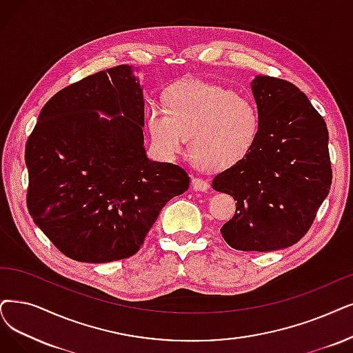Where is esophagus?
I'll return each mask as SVG.
<instances>
[{
  "label": "esophagus",
  "mask_w": 353,
  "mask_h": 353,
  "mask_svg": "<svg viewBox=\"0 0 353 353\" xmlns=\"http://www.w3.org/2000/svg\"><path fill=\"white\" fill-rule=\"evenodd\" d=\"M210 188L208 182L201 178H194L192 179V190L194 191H207Z\"/></svg>",
  "instance_id": "esophagus-1"
}]
</instances>
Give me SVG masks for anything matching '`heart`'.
Listing matches in <instances>:
<instances>
[{"label":"heart","mask_w":353,"mask_h":353,"mask_svg":"<svg viewBox=\"0 0 353 353\" xmlns=\"http://www.w3.org/2000/svg\"><path fill=\"white\" fill-rule=\"evenodd\" d=\"M146 123L163 157L184 152L190 135L192 161L208 171H224L248 158L256 146L261 114L249 98L214 83L187 79L165 92V105L150 104Z\"/></svg>","instance_id":"b5f03b06"}]
</instances>
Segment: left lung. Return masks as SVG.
<instances>
[{
  "label": "left lung",
  "mask_w": 353,
  "mask_h": 353,
  "mask_svg": "<svg viewBox=\"0 0 353 353\" xmlns=\"http://www.w3.org/2000/svg\"><path fill=\"white\" fill-rule=\"evenodd\" d=\"M261 114L256 146L213 179L237 201L221 236L237 250L271 252L308 232L332 185L326 121L294 83L258 75L250 83Z\"/></svg>",
  "instance_id": "obj_1"
}]
</instances>
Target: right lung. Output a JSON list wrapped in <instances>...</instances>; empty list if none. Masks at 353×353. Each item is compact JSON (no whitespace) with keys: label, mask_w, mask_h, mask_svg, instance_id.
<instances>
[{"label":"right lung","mask_w":353,"mask_h":353,"mask_svg":"<svg viewBox=\"0 0 353 353\" xmlns=\"http://www.w3.org/2000/svg\"><path fill=\"white\" fill-rule=\"evenodd\" d=\"M143 125V88L130 65L83 78L41 108L26 145L27 208L68 258L133 256L163 205L188 190L181 166L148 158Z\"/></svg>","instance_id":"right-lung-1"}]
</instances>
